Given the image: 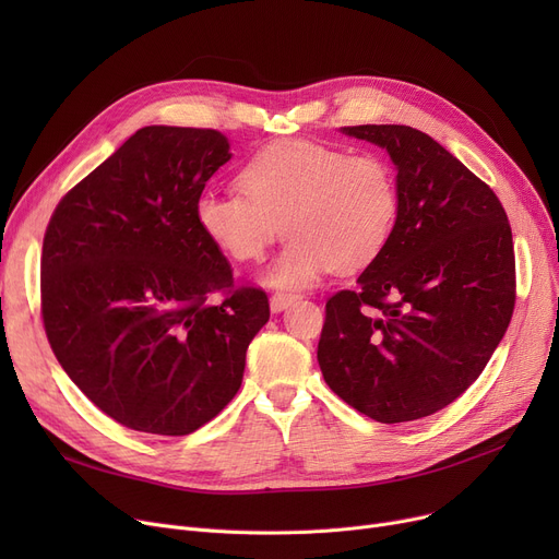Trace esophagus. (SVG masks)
I'll list each match as a JSON object with an SVG mask.
<instances>
[{"mask_svg": "<svg viewBox=\"0 0 559 559\" xmlns=\"http://www.w3.org/2000/svg\"><path fill=\"white\" fill-rule=\"evenodd\" d=\"M297 301V297L295 295H283V292H276V295L270 299V308H272V312H283L287 306H292Z\"/></svg>", "mask_w": 559, "mask_h": 559, "instance_id": "34e87169", "label": "esophagus"}]
</instances>
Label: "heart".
Wrapping results in <instances>:
<instances>
[{
    "mask_svg": "<svg viewBox=\"0 0 559 559\" xmlns=\"http://www.w3.org/2000/svg\"><path fill=\"white\" fill-rule=\"evenodd\" d=\"M238 183L242 192H201L194 219L205 238L240 262L260 260L283 224L289 240L260 276L274 289L312 287L331 270H365L399 222L396 174L373 152L281 140L245 163Z\"/></svg>",
    "mask_w": 559,
    "mask_h": 559,
    "instance_id": "heart-1",
    "label": "heart"
}]
</instances>
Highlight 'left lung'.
Here are the masks:
<instances>
[{
    "mask_svg": "<svg viewBox=\"0 0 559 559\" xmlns=\"http://www.w3.org/2000/svg\"><path fill=\"white\" fill-rule=\"evenodd\" d=\"M385 150L401 194L392 240L326 304L317 360L329 388L380 424L428 417L483 373L514 310V245L501 201L430 135L340 129Z\"/></svg>",
    "mask_w": 559,
    "mask_h": 559,
    "instance_id": "1",
    "label": "left lung"
}]
</instances>
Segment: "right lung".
Listing matches in <instances>:
<instances>
[{
    "label": "right lung",
    "mask_w": 559,
    "mask_h": 559,
    "mask_svg": "<svg viewBox=\"0 0 559 559\" xmlns=\"http://www.w3.org/2000/svg\"><path fill=\"white\" fill-rule=\"evenodd\" d=\"M230 156L219 131L144 127L49 219L47 340L72 383L131 430L181 437L217 417L270 319L267 295L233 289L228 260L194 219ZM215 290L227 292L219 305Z\"/></svg>",
    "instance_id": "right-lung-1"
}]
</instances>
